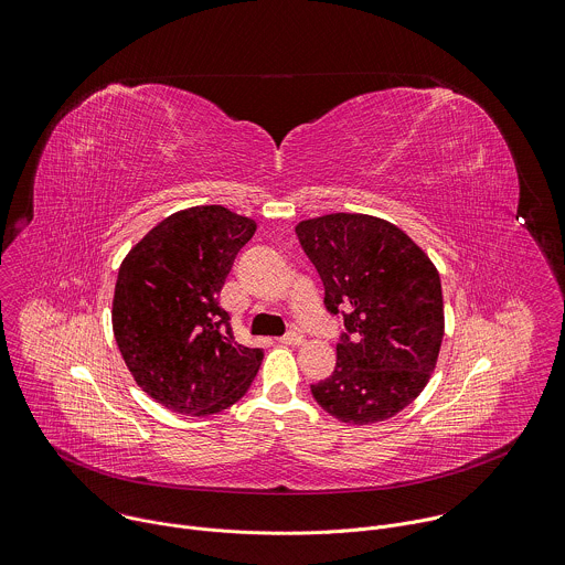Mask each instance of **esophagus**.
Here are the masks:
<instances>
[{
    "label": "esophagus",
    "mask_w": 565,
    "mask_h": 565,
    "mask_svg": "<svg viewBox=\"0 0 565 565\" xmlns=\"http://www.w3.org/2000/svg\"><path fill=\"white\" fill-rule=\"evenodd\" d=\"M278 342H280V344H302L305 338H302L298 331H289V333H285Z\"/></svg>",
    "instance_id": "obj_1"
}]
</instances>
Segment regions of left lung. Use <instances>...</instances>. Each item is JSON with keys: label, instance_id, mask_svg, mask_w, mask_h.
<instances>
[{"label": "left lung", "instance_id": "1", "mask_svg": "<svg viewBox=\"0 0 565 565\" xmlns=\"http://www.w3.org/2000/svg\"><path fill=\"white\" fill-rule=\"evenodd\" d=\"M296 236L342 322L335 369L311 384L347 424L393 417L426 386L444 338L441 282L428 256L395 225L366 214L302 221Z\"/></svg>", "mask_w": 565, "mask_h": 565}]
</instances>
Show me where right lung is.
<instances>
[{"label":"right lung","instance_id":"obj_1","mask_svg":"<svg viewBox=\"0 0 565 565\" xmlns=\"http://www.w3.org/2000/svg\"><path fill=\"white\" fill-rule=\"evenodd\" d=\"M256 223L221 205L177 212L121 263L113 329L137 384L183 415H212L252 386L263 349L234 340L218 294Z\"/></svg>","mask_w":565,"mask_h":565}]
</instances>
